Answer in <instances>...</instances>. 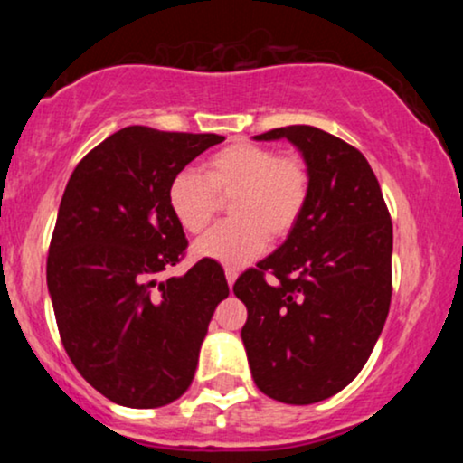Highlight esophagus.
Wrapping results in <instances>:
<instances>
[{
  "instance_id": "esophagus-1",
  "label": "esophagus",
  "mask_w": 463,
  "mask_h": 463,
  "mask_svg": "<svg viewBox=\"0 0 463 463\" xmlns=\"http://www.w3.org/2000/svg\"><path fill=\"white\" fill-rule=\"evenodd\" d=\"M224 272H226V280H228V285L232 287V283H235V280H237V269H235V268H231V265H228V268L224 269Z\"/></svg>"
}]
</instances>
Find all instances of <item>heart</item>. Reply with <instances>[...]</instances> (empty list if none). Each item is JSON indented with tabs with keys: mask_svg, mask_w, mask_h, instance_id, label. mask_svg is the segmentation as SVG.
Here are the masks:
<instances>
[{
	"mask_svg": "<svg viewBox=\"0 0 463 463\" xmlns=\"http://www.w3.org/2000/svg\"><path fill=\"white\" fill-rule=\"evenodd\" d=\"M311 195L309 165L298 154L237 141L204 163V176L184 167L167 187L172 215L191 235H200L230 200L235 220L213 228L195 243V254L241 265L261 254L269 235L283 239L298 226Z\"/></svg>",
	"mask_w": 463,
	"mask_h": 463,
	"instance_id": "b5f03b06",
	"label": "heart"
}]
</instances>
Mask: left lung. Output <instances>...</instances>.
<instances>
[{
	"instance_id": "1",
	"label": "left lung",
	"mask_w": 463,
	"mask_h": 463,
	"mask_svg": "<svg viewBox=\"0 0 463 463\" xmlns=\"http://www.w3.org/2000/svg\"><path fill=\"white\" fill-rule=\"evenodd\" d=\"M289 139L311 172L298 226L237 279L252 379L263 394L311 405L359 374L392 300V217L357 147L313 126H285L259 141Z\"/></svg>"
}]
</instances>
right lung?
Here are the masks:
<instances>
[{
    "mask_svg": "<svg viewBox=\"0 0 463 463\" xmlns=\"http://www.w3.org/2000/svg\"><path fill=\"white\" fill-rule=\"evenodd\" d=\"M222 141L128 126L76 165L62 194L47 254L58 333L87 383L117 405L154 409L183 396L228 296L213 259L156 283L189 246L169 211V180Z\"/></svg>",
    "mask_w": 463,
    "mask_h": 463,
    "instance_id": "right-lung-1",
    "label": "right lung"
}]
</instances>
